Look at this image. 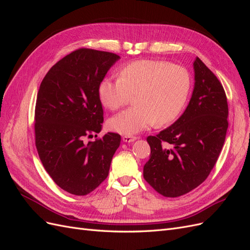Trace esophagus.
Instances as JSON below:
<instances>
[{
    "mask_svg": "<svg viewBox=\"0 0 250 250\" xmlns=\"http://www.w3.org/2000/svg\"><path fill=\"white\" fill-rule=\"evenodd\" d=\"M138 138L133 137V135H124V137H123V141L125 143H131V142H134Z\"/></svg>",
    "mask_w": 250,
    "mask_h": 250,
    "instance_id": "34e87169",
    "label": "esophagus"
}]
</instances>
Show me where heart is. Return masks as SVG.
I'll return each mask as SVG.
<instances>
[{"instance_id":"1","label":"heart","mask_w":250,"mask_h":250,"mask_svg":"<svg viewBox=\"0 0 250 250\" xmlns=\"http://www.w3.org/2000/svg\"><path fill=\"white\" fill-rule=\"evenodd\" d=\"M191 89L192 78L186 67L163 60H139L124 66L120 77L105 78L99 97L107 108L117 110L137 94V106L109 120L112 130L129 135L155 124L174 122L183 112Z\"/></svg>"}]
</instances>
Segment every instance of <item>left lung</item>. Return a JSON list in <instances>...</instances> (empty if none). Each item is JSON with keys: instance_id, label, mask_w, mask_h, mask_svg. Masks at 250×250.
Wrapping results in <instances>:
<instances>
[{"instance_id": "8db88e82", "label": "left lung", "mask_w": 250, "mask_h": 250, "mask_svg": "<svg viewBox=\"0 0 250 250\" xmlns=\"http://www.w3.org/2000/svg\"><path fill=\"white\" fill-rule=\"evenodd\" d=\"M195 83L185 112L170 127L147 138L151 154L144 178L165 197H178L207 179L226 137L229 105L223 86L196 57ZM172 148L163 146V143Z\"/></svg>"}]
</instances>
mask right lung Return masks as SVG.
Wrapping results in <instances>:
<instances>
[{
  "instance_id": "add662e5",
  "label": "right lung",
  "mask_w": 250,
  "mask_h": 250,
  "mask_svg": "<svg viewBox=\"0 0 250 250\" xmlns=\"http://www.w3.org/2000/svg\"><path fill=\"white\" fill-rule=\"evenodd\" d=\"M120 56L78 49L53 65L35 105V145L43 168L62 190L84 196L107 177L120 146L118 133L85 143L102 129L99 86ZM97 137V134H96Z\"/></svg>"
}]
</instances>
